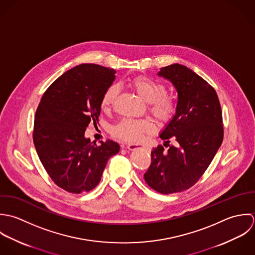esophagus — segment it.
<instances>
[{
  "instance_id": "obj_1",
  "label": "esophagus",
  "mask_w": 255,
  "mask_h": 255,
  "mask_svg": "<svg viewBox=\"0 0 255 255\" xmlns=\"http://www.w3.org/2000/svg\"><path fill=\"white\" fill-rule=\"evenodd\" d=\"M139 148H143L142 145H139V144H128L127 145V149L128 150H136V149H139Z\"/></svg>"
}]
</instances>
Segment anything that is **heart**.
I'll use <instances>...</instances> for the list:
<instances>
[{
    "instance_id": "heart-1",
    "label": "heart",
    "mask_w": 255,
    "mask_h": 255,
    "mask_svg": "<svg viewBox=\"0 0 255 255\" xmlns=\"http://www.w3.org/2000/svg\"><path fill=\"white\" fill-rule=\"evenodd\" d=\"M132 87L137 94L149 103V110L160 122H168L174 116L177 108L176 101L166 95V86L152 78L136 77L131 82ZM119 94V88L116 85L110 86L102 97L103 108L110 107L116 101ZM153 124L148 119H130L123 118L117 122L112 128L113 136L128 141L137 142L141 140L144 134L153 133Z\"/></svg>"
}]
</instances>
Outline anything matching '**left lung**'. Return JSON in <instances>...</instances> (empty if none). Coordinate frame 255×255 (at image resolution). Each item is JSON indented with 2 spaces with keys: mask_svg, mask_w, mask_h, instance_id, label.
Listing matches in <instances>:
<instances>
[{
  "mask_svg": "<svg viewBox=\"0 0 255 255\" xmlns=\"http://www.w3.org/2000/svg\"><path fill=\"white\" fill-rule=\"evenodd\" d=\"M157 75L172 83L178 101L175 115L159 135L168 148L153 149L144 178L153 190L171 194L190 188L203 175L223 142V116L214 88L187 67L173 64Z\"/></svg>",
  "mask_w": 255,
  "mask_h": 255,
  "instance_id": "obj_1",
  "label": "left lung"
}]
</instances>
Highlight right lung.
<instances>
[{
  "instance_id": "add662e5",
  "label": "right lung",
  "mask_w": 255,
  "mask_h": 255,
  "mask_svg": "<svg viewBox=\"0 0 255 255\" xmlns=\"http://www.w3.org/2000/svg\"><path fill=\"white\" fill-rule=\"evenodd\" d=\"M115 73L96 64L79 65L52 83L36 109V152L54 183L70 193L93 190L109 157L120 150L111 140L98 146L85 137L89 124L97 125L102 97Z\"/></svg>"
}]
</instances>
